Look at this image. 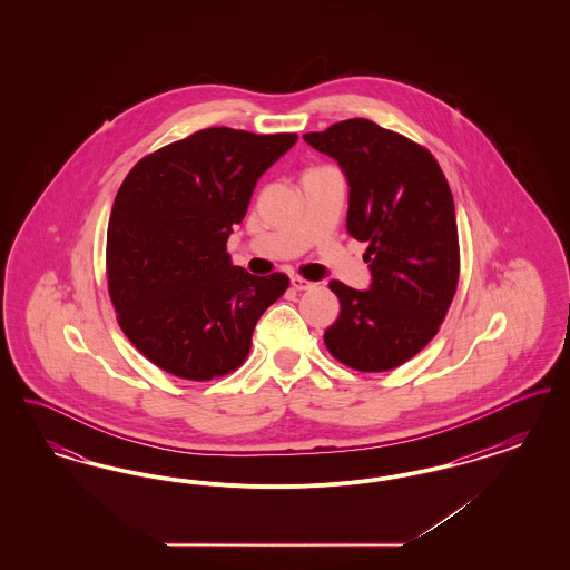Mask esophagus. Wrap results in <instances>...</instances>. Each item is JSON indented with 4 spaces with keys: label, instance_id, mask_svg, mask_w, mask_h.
<instances>
[{
    "label": "esophagus",
    "instance_id": "esophagus-1",
    "mask_svg": "<svg viewBox=\"0 0 570 570\" xmlns=\"http://www.w3.org/2000/svg\"><path fill=\"white\" fill-rule=\"evenodd\" d=\"M291 284H293V288L295 291H309V288H314V282H307V279H303V277H291Z\"/></svg>",
    "mask_w": 570,
    "mask_h": 570
}]
</instances>
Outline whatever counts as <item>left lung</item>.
Listing matches in <instances>:
<instances>
[{
	"label": "left lung",
	"instance_id": "1",
	"mask_svg": "<svg viewBox=\"0 0 570 570\" xmlns=\"http://www.w3.org/2000/svg\"><path fill=\"white\" fill-rule=\"evenodd\" d=\"M303 140L346 175V228L367 244L372 273L367 291L328 284L342 309L325 331L326 348L358 372L393 370L425 348L455 295L453 194L428 149L370 119H346Z\"/></svg>",
	"mask_w": 570,
	"mask_h": 570
}]
</instances>
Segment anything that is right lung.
Instances as JSON below:
<instances>
[{
  "label": "right lung",
  "instance_id": "right-lung-1",
  "mask_svg": "<svg viewBox=\"0 0 570 570\" xmlns=\"http://www.w3.org/2000/svg\"><path fill=\"white\" fill-rule=\"evenodd\" d=\"M297 135L207 128L142 158L115 196L107 235L110 301L151 363L188 380L237 370L288 277L233 265L226 242L265 170Z\"/></svg>",
  "mask_w": 570,
  "mask_h": 570
}]
</instances>
